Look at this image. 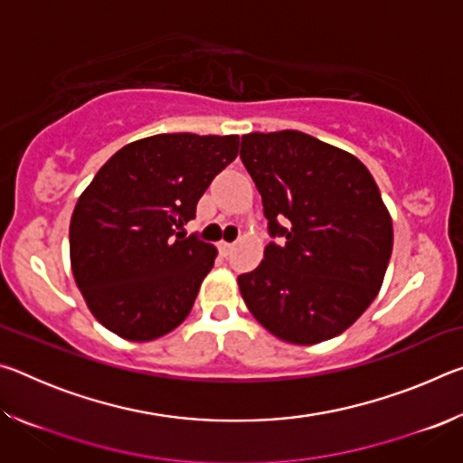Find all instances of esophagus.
I'll list each match as a JSON object with an SVG mask.
<instances>
[{
	"instance_id": "1",
	"label": "esophagus",
	"mask_w": 463,
	"mask_h": 463,
	"mask_svg": "<svg viewBox=\"0 0 463 463\" xmlns=\"http://www.w3.org/2000/svg\"><path fill=\"white\" fill-rule=\"evenodd\" d=\"M218 249H221V253L226 257V255H231V253H232V249H234V242H226V241H222L221 245H218Z\"/></svg>"
}]
</instances>
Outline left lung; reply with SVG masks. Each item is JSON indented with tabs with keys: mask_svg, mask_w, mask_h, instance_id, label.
<instances>
[{
	"mask_svg": "<svg viewBox=\"0 0 463 463\" xmlns=\"http://www.w3.org/2000/svg\"><path fill=\"white\" fill-rule=\"evenodd\" d=\"M241 161L261 194L268 231L241 296L278 339H333L378 296L392 255V218L362 161L300 130L250 132Z\"/></svg>",
	"mask_w": 463,
	"mask_h": 463,
	"instance_id": "1",
	"label": "left lung"
}]
</instances>
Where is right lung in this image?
<instances>
[{"label": "right lung", "instance_id": "add662e5", "mask_svg": "<svg viewBox=\"0 0 463 463\" xmlns=\"http://www.w3.org/2000/svg\"><path fill=\"white\" fill-rule=\"evenodd\" d=\"M237 155V135H155L122 146L85 187L69 226L71 269L108 331L153 341L190 315L216 247L177 229Z\"/></svg>", "mask_w": 463, "mask_h": 463}]
</instances>
